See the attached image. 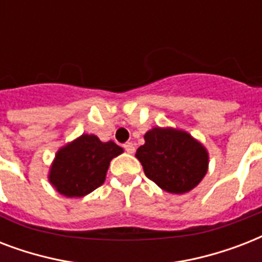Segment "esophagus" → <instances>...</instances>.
<instances>
[{
	"label": "esophagus",
	"mask_w": 262,
	"mask_h": 262,
	"mask_svg": "<svg viewBox=\"0 0 262 262\" xmlns=\"http://www.w3.org/2000/svg\"><path fill=\"white\" fill-rule=\"evenodd\" d=\"M123 148H125V151H126L127 154H133V152H135V144L133 143L123 144Z\"/></svg>",
	"instance_id": "obj_1"
}]
</instances>
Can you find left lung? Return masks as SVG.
<instances>
[{
  "mask_svg": "<svg viewBox=\"0 0 262 262\" xmlns=\"http://www.w3.org/2000/svg\"><path fill=\"white\" fill-rule=\"evenodd\" d=\"M136 158L148 178L163 190L183 194L194 189L208 171L207 148L190 133L175 127H152Z\"/></svg>",
  "mask_w": 262,
  "mask_h": 262,
  "instance_id": "8db88e82",
  "label": "left lung"
}]
</instances>
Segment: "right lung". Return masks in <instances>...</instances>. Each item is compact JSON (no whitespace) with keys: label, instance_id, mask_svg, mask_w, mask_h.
<instances>
[{"label":"right lung","instance_id":"obj_1","mask_svg":"<svg viewBox=\"0 0 262 262\" xmlns=\"http://www.w3.org/2000/svg\"><path fill=\"white\" fill-rule=\"evenodd\" d=\"M122 152L114 141L84 133L57 151L49 182L65 197H84L104 182L110 162Z\"/></svg>","mask_w":262,"mask_h":262}]
</instances>
